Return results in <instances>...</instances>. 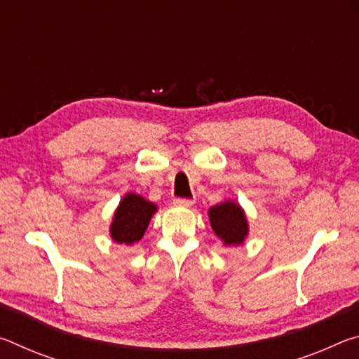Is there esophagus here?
<instances>
[{
    "label": "esophagus",
    "instance_id": "1",
    "mask_svg": "<svg viewBox=\"0 0 359 359\" xmlns=\"http://www.w3.org/2000/svg\"><path fill=\"white\" fill-rule=\"evenodd\" d=\"M174 204L179 205V208H191L194 201H193V199H188V198H175Z\"/></svg>",
    "mask_w": 359,
    "mask_h": 359
}]
</instances>
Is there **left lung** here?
Instances as JSON below:
<instances>
[{
	"mask_svg": "<svg viewBox=\"0 0 359 359\" xmlns=\"http://www.w3.org/2000/svg\"><path fill=\"white\" fill-rule=\"evenodd\" d=\"M209 218L215 234L224 244L238 245L241 242H244L248 228L244 210L238 204L233 201L217 204L214 208H210Z\"/></svg>",
	"mask_w": 359,
	"mask_h": 359,
	"instance_id": "obj_1",
	"label": "left lung"
}]
</instances>
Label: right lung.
Instances as JSON below:
<instances>
[{
    "mask_svg": "<svg viewBox=\"0 0 359 359\" xmlns=\"http://www.w3.org/2000/svg\"><path fill=\"white\" fill-rule=\"evenodd\" d=\"M155 212V204L135 193H128L121 199L118 209L115 210L111 224L112 239L118 244L133 245L142 238Z\"/></svg>",
    "mask_w": 359,
    "mask_h": 359,
    "instance_id": "add662e5",
    "label": "right lung"
}]
</instances>
